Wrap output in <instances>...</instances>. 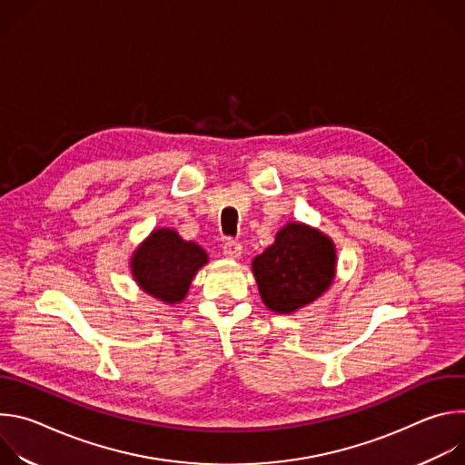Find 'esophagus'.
<instances>
[{"label":"esophagus","instance_id":"obj_1","mask_svg":"<svg viewBox=\"0 0 465 465\" xmlns=\"http://www.w3.org/2000/svg\"><path fill=\"white\" fill-rule=\"evenodd\" d=\"M223 253H224L228 259H237V257H241V253H242V246H241L239 241L228 239V241L223 244Z\"/></svg>","mask_w":465,"mask_h":465}]
</instances>
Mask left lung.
<instances>
[{
	"label": "left lung",
	"instance_id": "1",
	"mask_svg": "<svg viewBox=\"0 0 465 465\" xmlns=\"http://www.w3.org/2000/svg\"><path fill=\"white\" fill-rule=\"evenodd\" d=\"M262 303L291 314L318 300L335 280L337 248L325 233L303 223L283 226L274 244L252 261Z\"/></svg>",
	"mask_w": 465,
	"mask_h": 465
}]
</instances>
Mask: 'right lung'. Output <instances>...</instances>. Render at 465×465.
Returning a JSON list of instances; mask_svg holds the SVG:
<instances>
[{
  "mask_svg": "<svg viewBox=\"0 0 465 465\" xmlns=\"http://www.w3.org/2000/svg\"><path fill=\"white\" fill-rule=\"evenodd\" d=\"M206 262L203 246L183 241L171 228H158L132 253L130 271L142 291L163 303H178Z\"/></svg>",
  "mask_w": 465,
  "mask_h": 465,
  "instance_id": "right-lung-1",
  "label": "right lung"
}]
</instances>
